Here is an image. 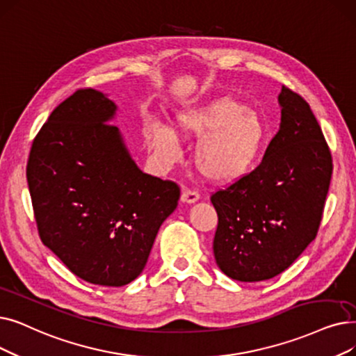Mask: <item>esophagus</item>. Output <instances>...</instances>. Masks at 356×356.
<instances>
[{"label":"esophagus","mask_w":356,"mask_h":356,"mask_svg":"<svg viewBox=\"0 0 356 356\" xmlns=\"http://www.w3.org/2000/svg\"><path fill=\"white\" fill-rule=\"evenodd\" d=\"M197 199H199V193L196 191H191V189H184L180 196V200L184 204H195Z\"/></svg>","instance_id":"obj_1"}]
</instances>
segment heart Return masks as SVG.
Wrapping results in <instances>:
<instances>
[{"mask_svg":"<svg viewBox=\"0 0 356 356\" xmlns=\"http://www.w3.org/2000/svg\"><path fill=\"white\" fill-rule=\"evenodd\" d=\"M176 138L196 141L193 163L197 172L213 183L243 179L257 163L266 138L261 116L234 99H220L207 106L180 111L172 120V131L154 123L147 143L159 156L172 159Z\"/></svg>","mask_w":356,"mask_h":356,"instance_id":"b5f03b06","label":"heart"}]
</instances>
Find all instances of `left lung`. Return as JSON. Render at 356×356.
<instances>
[{"mask_svg":"<svg viewBox=\"0 0 356 356\" xmlns=\"http://www.w3.org/2000/svg\"><path fill=\"white\" fill-rule=\"evenodd\" d=\"M281 127L252 173L215 192L213 256L231 280L259 282L282 273L320 227L333 172L316 116L282 86Z\"/></svg>","mask_w":356,"mask_h":356,"instance_id":"obj_1","label":"left lung"}]
</instances>
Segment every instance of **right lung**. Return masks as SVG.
Listing matches in <instances>:
<instances>
[{
    "label": "right lung",
    "mask_w": 356,
    "mask_h": 356,
    "mask_svg": "<svg viewBox=\"0 0 356 356\" xmlns=\"http://www.w3.org/2000/svg\"><path fill=\"white\" fill-rule=\"evenodd\" d=\"M116 109L97 90H76L36 135L26 172L42 243L102 286L138 277L180 197L175 181L135 164L109 123Z\"/></svg>",
    "instance_id": "obj_1"
}]
</instances>
